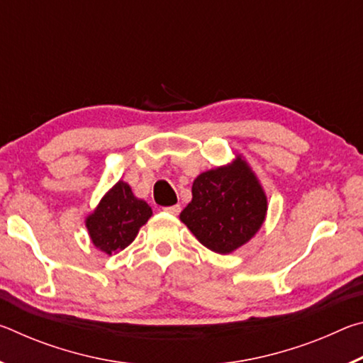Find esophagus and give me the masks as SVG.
<instances>
[{
    "label": "esophagus",
    "instance_id": "obj_1",
    "mask_svg": "<svg viewBox=\"0 0 363 363\" xmlns=\"http://www.w3.org/2000/svg\"><path fill=\"white\" fill-rule=\"evenodd\" d=\"M163 211H164V213H168V214H173V216H177V214L181 213V206H179V205L164 206V208H163Z\"/></svg>",
    "mask_w": 363,
    "mask_h": 363
}]
</instances>
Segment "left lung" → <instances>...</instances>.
<instances>
[{
    "mask_svg": "<svg viewBox=\"0 0 363 363\" xmlns=\"http://www.w3.org/2000/svg\"><path fill=\"white\" fill-rule=\"evenodd\" d=\"M267 199L245 160L201 173L194 181L192 201L181 220L201 245L227 255L240 248L259 230Z\"/></svg>",
    "mask_w": 363,
    "mask_h": 363,
    "instance_id": "left-lung-1",
    "label": "left lung"
}]
</instances>
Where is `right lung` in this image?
Segmentation results:
<instances>
[{
  "label": "right lung",
  "mask_w": 363,
  "mask_h": 363,
  "mask_svg": "<svg viewBox=\"0 0 363 363\" xmlns=\"http://www.w3.org/2000/svg\"><path fill=\"white\" fill-rule=\"evenodd\" d=\"M150 216L152 208L136 199L126 182L118 181L104 195L94 213L86 218V227L94 247L113 255L133 243Z\"/></svg>",
  "instance_id": "add662e5"
}]
</instances>
